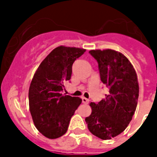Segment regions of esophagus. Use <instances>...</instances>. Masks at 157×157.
Here are the masks:
<instances>
[{
  "label": "esophagus",
  "instance_id": "esophagus-1",
  "mask_svg": "<svg viewBox=\"0 0 157 157\" xmlns=\"http://www.w3.org/2000/svg\"><path fill=\"white\" fill-rule=\"evenodd\" d=\"M81 99H82V103H85V104H88V103H90V100H89L88 98H85V97H82Z\"/></svg>",
  "mask_w": 157,
  "mask_h": 157
}]
</instances>
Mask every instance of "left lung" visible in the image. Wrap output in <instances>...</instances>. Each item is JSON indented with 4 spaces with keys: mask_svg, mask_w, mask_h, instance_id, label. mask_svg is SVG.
<instances>
[{
    "mask_svg": "<svg viewBox=\"0 0 157 157\" xmlns=\"http://www.w3.org/2000/svg\"><path fill=\"white\" fill-rule=\"evenodd\" d=\"M97 60L101 81L109 91L98 103H90L92 112L86 118L91 134L107 140L119 135L131 121L138 103L139 86L136 71L121 53L92 50Z\"/></svg>",
    "mask_w": 157,
    "mask_h": 157,
    "instance_id": "obj_1",
    "label": "left lung"
}]
</instances>
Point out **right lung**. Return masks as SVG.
<instances>
[{
    "mask_svg": "<svg viewBox=\"0 0 157 157\" xmlns=\"http://www.w3.org/2000/svg\"><path fill=\"white\" fill-rule=\"evenodd\" d=\"M85 49L59 46L48 54L31 82L29 109L36 128L48 139H58L67 130L81 98L63 94L64 81L71 76L72 64Z\"/></svg>",
    "mask_w": 157,
    "mask_h": 157,
    "instance_id": "1",
    "label": "right lung"
}]
</instances>
